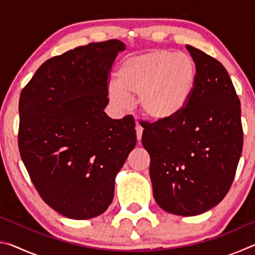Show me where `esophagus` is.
<instances>
[{
	"label": "esophagus",
	"instance_id": "esophagus-1",
	"mask_svg": "<svg viewBox=\"0 0 255 255\" xmlns=\"http://www.w3.org/2000/svg\"><path fill=\"white\" fill-rule=\"evenodd\" d=\"M136 136H137V140L138 141H140V139H141V135H143V128H141L140 126H136Z\"/></svg>",
	"mask_w": 255,
	"mask_h": 255
}]
</instances>
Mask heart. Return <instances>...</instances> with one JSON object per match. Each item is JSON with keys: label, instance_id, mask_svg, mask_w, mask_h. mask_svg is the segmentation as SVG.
Returning <instances> with one entry per match:
<instances>
[{"label": "heart", "instance_id": "obj_1", "mask_svg": "<svg viewBox=\"0 0 255 255\" xmlns=\"http://www.w3.org/2000/svg\"><path fill=\"white\" fill-rule=\"evenodd\" d=\"M117 84L108 89L111 105L120 111L138 97L141 115L157 123L178 117L188 106L197 80V66L189 55L158 49L125 58L117 70Z\"/></svg>", "mask_w": 255, "mask_h": 255}]
</instances>
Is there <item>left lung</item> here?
Segmentation results:
<instances>
[{
	"instance_id": "left-lung-1",
	"label": "left lung",
	"mask_w": 255,
	"mask_h": 255,
	"mask_svg": "<svg viewBox=\"0 0 255 255\" xmlns=\"http://www.w3.org/2000/svg\"><path fill=\"white\" fill-rule=\"evenodd\" d=\"M197 66L188 106L178 117L144 127L157 205L170 214L196 216L227 195L242 149L241 103L221 63L187 45Z\"/></svg>"
}]
</instances>
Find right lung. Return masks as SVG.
Listing matches in <instances>:
<instances>
[{"mask_svg": "<svg viewBox=\"0 0 255 255\" xmlns=\"http://www.w3.org/2000/svg\"><path fill=\"white\" fill-rule=\"evenodd\" d=\"M125 49L117 39L76 47L46 60L21 92V158L42 200L67 218L105 213L136 146L131 116L105 112L110 68Z\"/></svg>", "mask_w": 255, "mask_h": 255, "instance_id": "right-lung-1", "label": "right lung"}]
</instances>
